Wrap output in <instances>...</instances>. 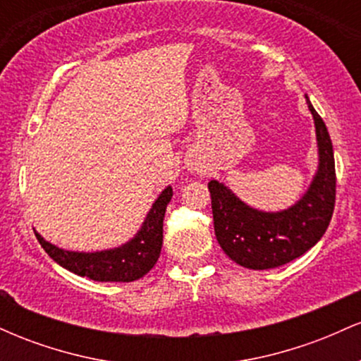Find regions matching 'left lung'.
Wrapping results in <instances>:
<instances>
[{"instance_id": "8db88e82", "label": "left lung", "mask_w": 361, "mask_h": 361, "mask_svg": "<svg viewBox=\"0 0 361 361\" xmlns=\"http://www.w3.org/2000/svg\"><path fill=\"white\" fill-rule=\"evenodd\" d=\"M319 164L307 192L288 209L264 212L244 204L233 190L209 181L215 238L231 259L250 270H268L299 258L326 233L336 200V169L333 142L326 123L314 110Z\"/></svg>"}]
</instances>
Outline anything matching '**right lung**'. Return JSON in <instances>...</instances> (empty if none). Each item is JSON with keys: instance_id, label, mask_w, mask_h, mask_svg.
I'll list each match as a JSON object with an SVG mask.
<instances>
[{"instance_id": "obj_1", "label": "right lung", "mask_w": 361, "mask_h": 361, "mask_svg": "<svg viewBox=\"0 0 361 361\" xmlns=\"http://www.w3.org/2000/svg\"><path fill=\"white\" fill-rule=\"evenodd\" d=\"M173 188L166 186L152 204L137 234L126 244L103 251H68L51 244L35 231L40 246L66 270L94 281H134L156 264L163 246V221Z\"/></svg>"}]
</instances>
